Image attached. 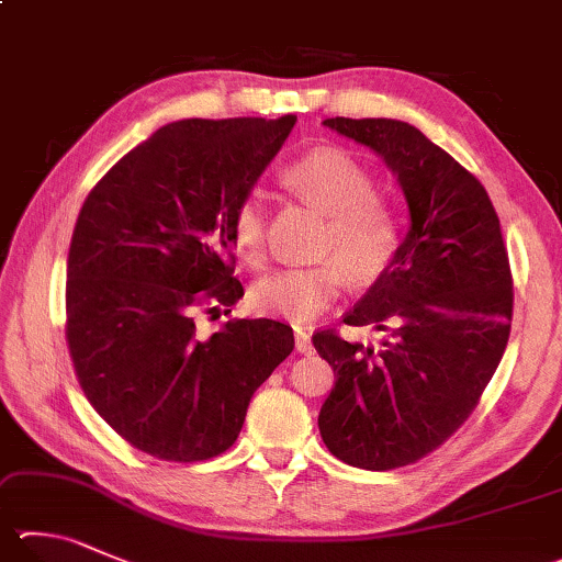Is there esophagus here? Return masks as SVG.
Returning <instances> with one entry per match:
<instances>
[{
  "instance_id": "34e87169",
  "label": "esophagus",
  "mask_w": 562,
  "mask_h": 562,
  "mask_svg": "<svg viewBox=\"0 0 562 562\" xmlns=\"http://www.w3.org/2000/svg\"><path fill=\"white\" fill-rule=\"evenodd\" d=\"M294 346H297L300 353H312V339L307 331L302 329H294Z\"/></svg>"
}]
</instances>
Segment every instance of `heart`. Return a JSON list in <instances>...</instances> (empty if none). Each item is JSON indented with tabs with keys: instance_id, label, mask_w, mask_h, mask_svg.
I'll return each mask as SVG.
<instances>
[{
	"instance_id": "obj_1",
	"label": "heart",
	"mask_w": 562,
	"mask_h": 562,
	"mask_svg": "<svg viewBox=\"0 0 562 562\" xmlns=\"http://www.w3.org/2000/svg\"><path fill=\"white\" fill-rule=\"evenodd\" d=\"M282 181L326 211L319 233V255L326 258L265 274L250 288V304L258 314L304 324L336 300L346 274L356 284L381 278L401 250L403 233L395 209L373 193L371 171L341 149L310 151L282 171ZM231 243L250 268L268 258V211L252 193L231 213Z\"/></svg>"
}]
</instances>
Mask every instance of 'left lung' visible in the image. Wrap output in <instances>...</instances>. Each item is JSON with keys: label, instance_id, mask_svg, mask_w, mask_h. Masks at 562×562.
<instances>
[{"label": "left lung", "instance_id": "obj_1", "mask_svg": "<svg viewBox=\"0 0 562 562\" xmlns=\"http://www.w3.org/2000/svg\"><path fill=\"white\" fill-rule=\"evenodd\" d=\"M401 181L411 228L395 260L344 316L385 334L379 349L334 329L312 336L336 373L319 413L341 462L385 472L413 464L459 430L502 361L514 280L486 189L420 130L387 117H329Z\"/></svg>", "mask_w": 562, "mask_h": 562}]
</instances>
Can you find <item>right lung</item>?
Wrapping results in <instances>:
<instances>
[{"label": "right lung", "mask_w": 562, "mask_h": 562, "mask_svg": "<svg viewBox=\"0 0 562 562\" xmlns=\"http://www.w3.org/2000/svg\"><path fill=\"white\" fill-rule=\"evenodd\" d=\"M294 122H171L130 149L78 213L66 268L70 359L98 415L151 457L226 452L252 393L294 349L292 329L274 319L196 331L201 312L243 297L231 213Z\"/></svg>", "instance_id": "add662e5"}]
</instances>
